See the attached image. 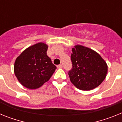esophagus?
Listing matches in <instances>:
<instances>
[{"mask_svg":"<svg viewBox=\"0 0 122 122\" xmlns=\"http://www.w3.org/2000/svg\"><path fill=\"white\" fill-rule=\"evenodd\" d=\"M62 67H63V66H62V65L60 64V65H57V68H59V69L62 68Z\"/></svg>","mask_w":122,"mask_h":122,"instance_id":"34e87169","label":"esophagus"}]
</instances>
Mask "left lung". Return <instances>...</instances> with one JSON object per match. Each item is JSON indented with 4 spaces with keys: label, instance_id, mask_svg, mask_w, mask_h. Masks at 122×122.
<instances>
[{
    "label": "left lung",
    "instance_id": "1",
    "mask_svg": "<svg viewBox=\"0 0 122 122\" xmlns=\"http://www.w3.org/2000/svg\"><path fill=\"white\" fill-rule=\"evenodd\" d=\"M73 68L68 75L71 83L82 90L94 89L106 77L107 65L97 52L82 45H76L71 54Z\"/></svg>",
    "mask_w": 122,
    "mask_h": 122
}]
</instances>
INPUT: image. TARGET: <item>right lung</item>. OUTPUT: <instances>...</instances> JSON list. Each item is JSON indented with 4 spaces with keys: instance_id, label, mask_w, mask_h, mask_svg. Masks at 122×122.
I'll list each match as a JSON object with an SVG mask.
<instances>
[{
    "instance_id": "obj_1",
    "label": "right lung",
    "mask_w": 122,
    "mask_h": 122,
    "mask_svg": "<svg viewBox=\"0 0 122 122\" xmlns=\"http://www.w3.org/2000/svg\"><path fill=\"white\" fill-rule=\"evenodd\" d=\"M48 46L38 43L25 49L15 60L14 72L18 80L29 89H38L48 82L57 68L47 56Z\"/></svg>"
}]
</instances>
